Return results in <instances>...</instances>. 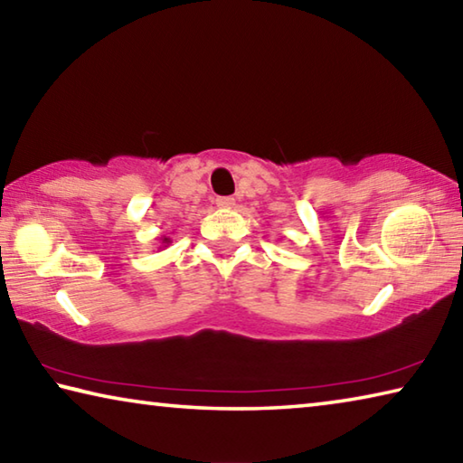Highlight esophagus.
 <instances>
[{
	"label": "esophagus",
	"mask_w": 463,
	"mask_h": 463,
	"mask_svg": "<svg viewBox=\"0 0 463 463\" xmlns=\"http://www.w3.org/2000/svg\"><path fill=\"white\" fill-rule=\"evenodd\" d=\"M216 206L229 210V208L234 206V198H231V195H229V198H218V200H216Z\"/></svg>",
	"instance_id": "esophagus-1"
}]
</instances>
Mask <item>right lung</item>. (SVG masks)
I'll list each match as a JSON object with an SVG mask.
<instances>
[{
    "label": "right lung",
    "instance_id": "right-lung-1",
    "mask_svg": "<svg viewBox=\"0 0 463 463\" xmlns=\"http://www.w3.org/2000/svg\"><path fill=\"white\" fill-rule=\"evenodd\" d=\"M159 242H161L159 249H165V247L169 245V242H171V239H169V237H161V239H159Z\"/></svg>",
    "mask_w": 463,
    "mask_h": 463
}]
</instances>
